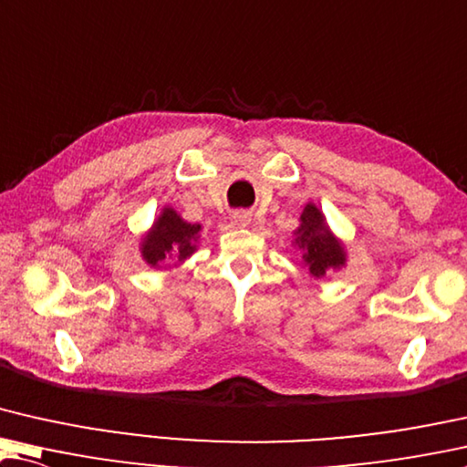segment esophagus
I'll list each match as a JSON object with an SVG mask.
<instances>
[{
    "mask_svg": "<svg viewBox=\"0 0 467 467\" xmlns=\"http://www.w3.org/2000/svg\"><path fill=\"white\" fill-rule=\"evenodd\" d=\"M232 221H234V225H238V227H248L250 221H253V213H250V211H234Z\"/></svg>",
    "mask_w": 467,
    "mask_h": 467,
    "instance_id": "1",
    "label": "esophagus"
}]
</instances>
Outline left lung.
Here are the masks:
<instances>
[{"label":"left lung","instance_id":"obj_1","mask_svg":"<svg viewBox=\"0 0 467 467\" xmlns=\"http://www.w3.org/2000/svg\"><path fill=\"white\" fill-rule=\"evenodd\" d=\"M296 246L303 250V261L309 265V274L320 278L327 269L346 265V250L328 232L324 214L314 204H307L301 213V225L296 229Z\"/></svg>","mask_w":467,"mask_h":467}]
</instances>
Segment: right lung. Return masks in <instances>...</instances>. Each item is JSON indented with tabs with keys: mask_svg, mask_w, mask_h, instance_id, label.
Returning a JSON list of instances; mask_svg holds the SVG:
<instances>
[{
	"mask_svg": "<svg viewBox=\"0 0 467 467\" xmlns=\"http://www.w3.org/2000/svg\"><path fill=\"white\" fill-rule=\"evenodd\" d=\"M200 225H192L179 217L172 208H164L160 219L153 223V229L145 235L140 253L150 265H160L166 256H177L179 261L187 259L195 250Z\"/></svg>",
	"mask_w": 467,
	"mask_h": 467,
	"instance_id": "obj_1",
	"label": "right lung"
}]
</instances>
